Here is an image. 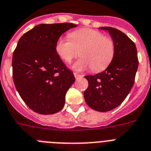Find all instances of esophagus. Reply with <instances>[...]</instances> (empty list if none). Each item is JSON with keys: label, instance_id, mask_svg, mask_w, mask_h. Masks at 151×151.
<instances>
[{"label": "esophagus", "instance_id": "esophagus-1", "mask_svg": "<svg viewBox=\"0 0 151 151\" xmlns=\"http://www.w3.org/2000/svg\"><path fill=\"white\" fill-rule=\"evenodd\" d=\"M73 75H74V77H75L76 79H78V78H82V77H83V75H82V74H78V73H73Z\"/></svg>", "mask_w": 151, "mask_h": 151}]
</instances>
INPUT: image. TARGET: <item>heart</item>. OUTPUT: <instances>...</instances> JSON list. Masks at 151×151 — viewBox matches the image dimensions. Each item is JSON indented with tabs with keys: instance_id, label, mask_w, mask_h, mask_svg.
<instances>
[{
	"instance_id": "heart-1",
	"label": "heart",
	"mask_w": 151,
	"mask_h": 151,
	"mask_svg": "<svg viewBox=\"0 0 151 151\" xmlns=\"http://www.w3.org/2000/svg\"><path fill=\"white\" fill-rule=\"evenodd\" d=\"M69 39L60 37L57 40V54L66 63H70L78 55L81 58L73 64L77 71L91 68L95 72L107 68L114 59L115 44L112 38L93 29L83 28L70 33Z\"/></svg>"
}]
</instances>
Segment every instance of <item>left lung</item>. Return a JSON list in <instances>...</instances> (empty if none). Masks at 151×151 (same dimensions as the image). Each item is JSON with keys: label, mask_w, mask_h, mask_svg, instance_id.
Returning a JSON list of instances; mask_svg holds the SVG:
<instances>
[{"label": "left lung", "mask_w": 151, "mask_h": 151, "mask_svg": "<svg viewBox=\"0 0 151 151\" xmlns=\"http://www.w3.org/2000/svg\"><path fill=\"white\" fill-rule=\"evenodd\" d=\"M107 30L115 44V54L107 69L95 75L85 76L88 87L83 92L86 103L91 108L107 112L124 101L133 87L138 68L136 45L121 30L111 27Z\"/></svg>", "instance_id": "8db88e82"}]
</instances>
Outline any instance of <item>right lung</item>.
Listing matches in <instances>:
<instances>
[{
	"label": "right lung",
	"mask_w": 151,
	"mask_h": 151,
	"mask_svg": "<svg viewBox=\"0 0 151 151\" xmlns=\"http://www.w3.org/2000/svg\"><path fill=\"white\" fill-rule=\"evenodd\" d=\"M71 23L40 24L21 37L12 58L13 79L29 107L40 114H53L64 106L65 95L75 81L55 50L57 40Z\"/></svg>",
	"instance_id": "add662e5"
}]
</instances>
